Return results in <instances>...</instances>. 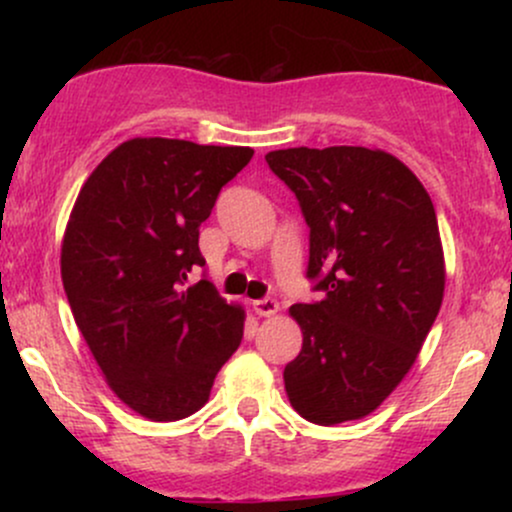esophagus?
Masks as SVG:
<instances>
[{
	"instance_id": "obj_1",
	"label": "esophagus",
	"mask_w": 512,
	"mask_h": 512,
	"mask_svg": "<svg viewBox=\"0 0 512 512\" xmlns=\"http://www.w3.org/2000/svg\"><path fill=\"white\" fill-rule=\"evenodd\" d=\"M252 310H255V315L260 317H272L279 313V303H276L274 298H260V301L252 303Z\"/></svg>"
}]
</instances>
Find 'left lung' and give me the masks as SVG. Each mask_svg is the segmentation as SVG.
Masks as SVG:
<instances>
[{
  "mask_svg": "<svg viewBox=\"0 0 512 512\" xmlns=\"http://www.w3.org/2000/svg\"><path fill=\"white\" fill-rule=\"evenodd\" d=\"M310 228L308 276L325 291L291 305L303 346L284 368L291 407L320 426L375 411L414 366L443 303L445 257L426 187L366 146L269 151Z\"/></svg>",
  "mask_w": 512,
  "mask_h": 512,
  "instance_id": "8db88e82",
  "label": "left lung"
}]
</instances>
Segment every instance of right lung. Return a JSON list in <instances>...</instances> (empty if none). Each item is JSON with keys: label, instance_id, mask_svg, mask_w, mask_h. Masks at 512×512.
Here are the masks:
<instances>
[{"label": "right lung", "instance_id": "obj_1", "mask_svg": "<svg viewBox=\"0 0 512 512\" xmlns=\"http://www.w3.org/2000/svg\"><path fill=\"white\" fill-rule=\"evenodd\" d=\"M252 154L127 139L88 175L69 214L60 264L76 327L110 390L144 419L202 409L243 339V305L207 279L187 286V276L204 267L199 226Z\"/></svg>", "mask_w": 512, "mask_h": 512}]
</instances>
